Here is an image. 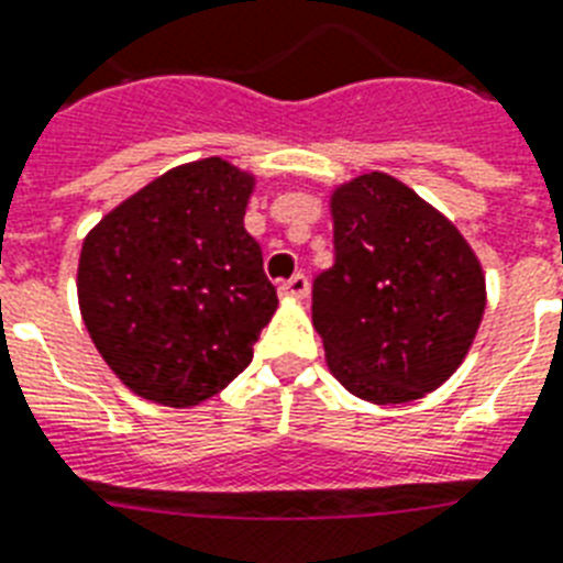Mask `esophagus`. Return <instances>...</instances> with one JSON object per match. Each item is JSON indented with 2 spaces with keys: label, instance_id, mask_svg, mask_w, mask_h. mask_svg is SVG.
Instances as JSON below:
<instances>
[{
  "label": "esophagus",
  "instance_id": "esophagus-1",
  "mask_svg": "<svg viewBox=\"0 0 563 563\" xmlns=\"http://www.w3.org/2000/svg\"><path fill=\"white\" fill-rule=\"evenodd\" d=\"M308 290H310V285H308V276H305V273H296V276H290L287 282H282V285H278V294L287 296V299H305V296H308Z\"/></svg>",
  "mask_w": 563,
  "mask_h": 563
}]
</instances>
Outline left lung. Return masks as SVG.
<instances>
[{"mask_svg":"<svg viewBox=\"0 0 563 563\" xmlns=\"http://www.w3.org/2000/svg\"><path fill=\"white\" fill-rule=\"evenodd\" d=\"M334 264L313 278V328L331 375L372 404H407L460 368L485 276L460 229L386 174L331 195Z\"/></svg>","mask_w":563,"mask_h":563,"instance_id":"left-lung-1","label":"left lung"}]
</instances>
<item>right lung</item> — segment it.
Instances as JSON below:
<instances>
[{"instance_id": "right-lung-1", "label": "right lung", "mask_w": 563, "mask_h": 563, "mask_svg": "<svg viewBox=\"0 0 563 563\" xmlns=\"http://www.w3.org/2000/svg\"><path fill=\"white\" fill-rule=\"evenodd\" d=\"M255 179L220 156L147 183L84 241L78 299L92 343L147 401L195 407L235 380L278 305L244 229Z\"/></svg>"}]
</instances>
